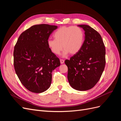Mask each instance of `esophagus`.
Listing matches in <instances>:
<instances>
[{"label": "esophagus", "mask_w": 121, "mask_h": 121, "mask_svg": "<svg viewBox=\"0 0 121 121\" xmlns=\"http://www.w3.org/2000/svg\"><path fill=\"white\" fill-rule=\"evenodd\" d=\"M60 64H63L64 63L65 61H64V60H61V59H60Z\"/></svg>", "instance_id": "1"}]
</instances>
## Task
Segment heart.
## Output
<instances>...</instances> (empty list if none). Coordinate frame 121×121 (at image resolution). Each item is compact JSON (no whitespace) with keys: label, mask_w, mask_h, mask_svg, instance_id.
<instances>
[{"label":"heart","mask_w":121,"mask_h":121,"mask_svg":"<svg viewBox=\"0 0 121 121\" xmlns=\"http://www.w3.org/2000/svg\"><path fill=\"white\" fill-rule=\"evenodd\" d=\"M54 39H49L47 45L54 54L58 56L64 49L62 54L64 57L70 53L74 55L79 52L83 46L84 34L81 28L76 26L61 27L54 33Z\"/></svg>","instance_id":"heart-1"}]
</instances>
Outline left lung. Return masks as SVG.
<instances>
[{
	"label": "left lung",
	"instance_id": "obj_1",
	"mask_svg": "<svg viewBox=\"0 0 121 121\" xmlns=\"http://www.w3.org/2000/svg\"><path fill=\"white\" fill-rule=\"evenodd\" d=\"M78 26L85 31V40L79 52L65 63L69 85L77 90L86 91L93 88L101 77L105 65V49L96 30L86 25Z\"/></svg>",
	"mask_w": 121,
	"mask_h": 121
}]
</instances>
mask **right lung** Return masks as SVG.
<instances>
[{
    "instance_id": "right-lung-1",
    "label": "right lung",
    "mask_w": 121,
    "mask_h": 121,
    "mask_svg": "<svg viewBox=\"0 0 121 121\" xmlns=\"http://www.w3.org/2000/svg\"><path fill=\"white\" fill-rule=\"evenodd\" d=\"M57 26L34 25L18 38L13 52V64L22 84L31 92H44L50 86L52 72L60 65L59 58L50 50L47 41Z\"/></svg>"
}]
</instances>
